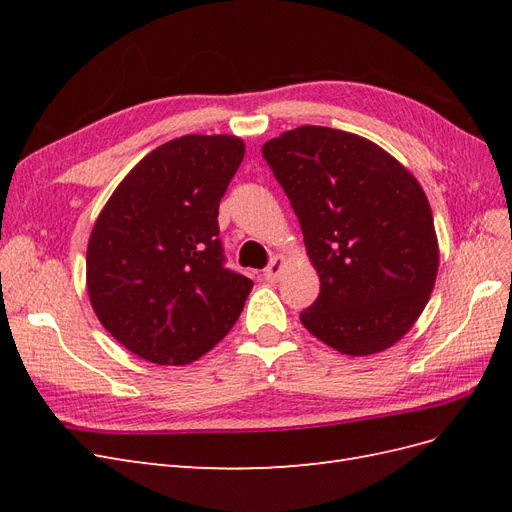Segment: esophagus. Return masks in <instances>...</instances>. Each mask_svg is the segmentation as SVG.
I'll return each instance as SVG.
<instances>
[{"mask_svg": "<svg viewBox=\"0 0 512 512\" xmlns=\"http://www.w3.org/2000/svg\"><path fill=\"white\" fill-rule=\"evenodd\" d=\"M284 267H286V258H284V256H275V258L269 262V267L265 269V280H269V282H277V280H280Z\"/></svg>", "mask_w": 512, "mask_h": 512, "instance_id": "obj_1", "label": "esophagus"}]
</instances>
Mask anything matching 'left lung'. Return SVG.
Returning a JSON list of instances; mask_svg holds the SVG:
<instances>
[{"mask_svg":"<svg viewBox=\"0 0 512 512\" xmlns=\"http://www.w3.org/2000/svg\"><path fill=\"white\" fill-rule=\"evenodd\" d=\"M262 156L320 277L303 327L352 356L397 344L423 314L440 262L421 183L376 143L322 126L271 138Z\"/></svg>","mask_w":512,"mask_h":512,"instance_id":"8db88e82","label":"left lung"}]
</instances>
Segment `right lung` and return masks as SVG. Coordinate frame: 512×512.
<instances>
[{
  "label": "right lung",
  "mask_w": 512,
  "mask_h": 512,
  "mask_svg": "<svg viewBox=\"0 0 512 512\" xmlns=\"http://www.w3.org/2000/svg\"><path fill=\"white\" fill-rule=\"evenodd\" d=\"M245 156L241 138L188 134L153 149L100 211L87 292L102 327L158 365L222 342L254 282L224 267L218 209Z\"/></svg>",
  "instance_id": "obj_1"
}]
</instances>
